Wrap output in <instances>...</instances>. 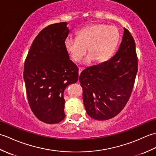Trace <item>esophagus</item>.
<instances>
[{
  "label": "esophagus",
  "instance_id": "34e87169",
  "mask_svg": "<svg viewBox=\"0 0 156 156\" xmlns=\"http://www.w3.org/2000/svg\"><path fill=\"white\" fill-rule=\"evenodd\" d=\"M83 70V68H79V69H78V74H79V75L80 74V73L82 72V71Z\"/></svg>",
  "mask_w": 156,
  "mask_h": 156
}]
</instances>
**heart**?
Wrapping results in <instances>:
<instances>
[{"label":"heart","instance_id":"1","mask_svg":"<svg viewBox=\"0 0 156 156\" xmlns=\"http://www.w3.org/2000/svg\"><path fill=\"white\" fill-rule=\"evenodd\" d=\"M119 39V33L115 26L94 23L81 29L78 32L77 37H66L64 47L74 62H78L83 58L87 48L88 55L85 59V63L89 64L94 60L101 64L111 57Z\"/></svg>","mask_w":156,"mask_h":156}]
</instances>
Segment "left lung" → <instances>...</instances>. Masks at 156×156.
<instances>
[{
    "label": "left lung",
    "instance_id": "left-lung-1",
    "mask_svg": "<svg viewBox=\"0 0 156 156\" xmlns=\"http://www.w3.org/2000/svg\"><path fill=\"white\" fill-rule=\"evenodd\" d=\"M137 60L133 37L124 27L120 47L113 57L81 72L84 105L90 117L107 120L123 109L133 90Z\"/></svg>",
    "mask_w": 156,
    "mask_h": 156
}]
</instances>
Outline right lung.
Instances as JSON below:
<instances>
[{
    "label": "right lung",
    "mask_w": 156,
    "mask_h": 156,
    "mask_svg": "<svg viewBox=\"0 0 156 156\" xmlns=\"http://www.w3.org/2000/svg\"><path fill=\"white\" fill-rule=\"evenodd\" d=\"M67 24L55 23L42 29L25 62L23 78L29 105L35 117L48 124L64 119V90L78 79V68L64 47Z\"/></svg>",
    "instance_id": "obj_1"
}]
</instances>
